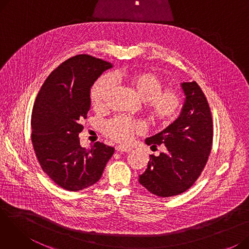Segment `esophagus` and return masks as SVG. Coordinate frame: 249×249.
<instances>
[{"mask_svg": "<svg viewBox=\"0 0 249 249\" xmlns=\"http://www.w3.org/2000/svg\"><path fill=\"white\" fill-rule=\"evenodd\" d=\"M116 150H117L118 152H130L132 149H131V147H129V146L118 145V146H116Z\"/></svg>", "mask_w": 249, "mask_h": 249, "instance_id": "34e87169", "label": "esophagus"}]
</instances>
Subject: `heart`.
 <instances>
[{
    "label": "heart",
    "instance_id": "1",
    "mask_svg": "<svg viewBox=\"0 0 249 249\" xmlns=\"http://www.w3.org/2000/svg\"><path fill=\"white\" fill-rule=\"evenodd\" d=\"M114 82L125 83L137 98L143 102L149 121L158 127L172 124L179 114L182 99L178 90L163 89L161 78L150 71L114 72L102 75L90 89V103L94 109L100 111L107 107ZM143 124L137 120L117 117L105 125L104 131L108 137L118 142H125L132 134L143 131Z\"/></svg>",
    "mask_w": 249,
    "mask_h": 249
}]
</instances>
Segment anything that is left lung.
<instances>
[{
	"label": "left lung",
	"mask_w": 249,
	"mask_h": 249,
	"mask_svg": "<svg viewBox=\"0 0 249 249\" xmlns=\"http://www.w3.org/2000/svg\"><path fill=\"white\" fill-rule=\"evenodd\" d=\"M186 96L178 119L161 132L145 139L151 148L163 144L165 151L149 155L139 182L159 197H173L189 190L208 161L213 140L210 107L196 82L180 84Z\"/></svg>",
	"instance_id": "1"
}]
</instances>
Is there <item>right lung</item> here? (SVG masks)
<instances>
[{"label": "right lung", "mask_w": 249, "mask_h": 249, "mask_svg": "<svg viewBox=\"0 0 249 249\" xmlns=\"http://www.w3.org/2000/svg\"><path fill=\"white\" fill-rule=\"evenodd\" d=\"M112 63L80 54L52 71L36 97L31 140L43 172L60 188L76 192L101 178L114 148L96 142L90 149L78 134L90 107V88Z\"/></svg>", "instance_id": "right-lung-1"}]
</instances>
